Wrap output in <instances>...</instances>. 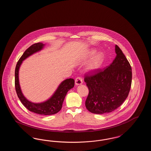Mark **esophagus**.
Listing matches in <instances>:
<instances>
[{
	"label": "esophagus",
	"mask_w": 151,
	"mask_h": 151,
	"mask_svg": "<svg viewBox=\"0 0 151 151\" xmlns=\"http://www.w3.org/2000/svg\"><path fill=\"white\" fill-rule=\"evenodd\" d=\"M83 84V80L81 79V78L78 77L76 79H75V84L76 86H79Z\"/></svg>",
	"instance_id": "obj_1"
}]
</instances>
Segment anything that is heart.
<instances>
[{
  "mask_svg": "<svg viewBox=\"0 0 151 151\" xmlns=\"http://www.w3.org/2000/svg\"><path fill=\"white\" fill-rule=\"evenodd\" d=\"M96 53V50L92 49L88 51L86 55L84 56L85 60H88V59L91 58ZM104 54L102 52L97 53L89 62L86 67L87 71L90 72H94L97 71L100 68L101 65L104 63Z\"/></svg>",
  "mask_w": 151,
  "mask_h": 151,
  "instance_id": "b5f03b06",
  "label": "heart"
}]
</instances>
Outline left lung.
I'll use <instances>...</instances> for the list:
<instances>
[{
  "mask_svg": "<svg viewBox=\"0 0 151 151\" xmlns=\"http://www.w3.org/2000/svg\"><path fill=\"white\" fill-rule=\"evenodd\" d=\"M115 51V59L105 70H99L84 79L89 89L86 106L92 113L102 114L114 111L129 93L132 81L131 65L117 45Z\"/></svg>",
  "mask_w": 151,
  "mask_h": 151,
  "instance_id": "obj_1",
  "label": "left lung"
}]
</instances>
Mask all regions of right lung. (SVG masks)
I'll use <instances>...</instances> for the list:
<instances>
[{"label":"right lung","mask_w":151,"mask_h":151,"mask_svg":"<svg viewBox=\"0 0 151 151\" xmlns=\"http://www.w3.org/2000/svg\"><path fill=\"white\" fill-rule=\"evenodd\" d=\"M45 44L42 42L35 43L30 46L22 54L15 68V88L17 96L21 101L23 105L36 114L40 115H52L59 112L62 107V104L65 97L69 90L75 85V81L73 79H65L58 86L57 89L49 99L41 102H33L28 100L22 93L19 82V70L22 62L27 58L42 50Z\"/></svg>","instance_id":"right-lung-1"}]
</instances>
